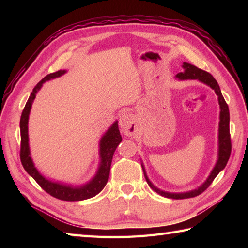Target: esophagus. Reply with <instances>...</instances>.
<instances>
[{
    "instance_id": "obj_1",
    "label": "esophagus",
    "mask_w": 248,
    "mask_h": 248,
    "mask_svg": "<svg viewBox=\"0 0 248 248\" xmlns=\"http://www.w3.org/2000/svg\"><path fill=\"white\" fill-rule=\"evenodd\" d=\"M119 125L124 135L131 136L135 133L136 128H135V120H134L133 115H131L129 113L121 115L119 119Z\"/></svg>"
}]
</instances>
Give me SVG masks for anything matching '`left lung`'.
Here are the masks:
<instances>
[{
    "label": "left lung",
    "mask_w": 248,
    "mask_h": 248,
    "mask_svg": "<svg viewBox=\"0 0 248 248\" xmlns=\"http://www.w3.org/2000/svg\"><path fill=\"white\" fill-rule=\"evenodd\" d=\"M182 68L184 70L183 72L178 73L176 76L177 78H179V80H198L200 82L204 83L205 85L211 87L215 92V93H217V96L218 97V103H219V108H220L219 124H218V157H217V164H215L214 168L212 170L211 173H210V176L208 177L207 180H205L199 187L186 193H170V192H165V191H162L160 188H157L151 183L149 178L147 177L145 167L143 164H141L144 176L146 178L147 183L149 184V186L154 189L155 192L160 194L161 196H164L166 198H172V199L192 198L195 196H198L199 194L204 192L205 189L210 186V184L213 182L215 177L218 175V172L224 170L231 154V140H230V132H229V119H230L229 108H228V104L226 103L225 99L223 97L222 92H220V88L217 80H215V78L210 75L209 72L199 69V68H197L196 66L188 64V62H183Z\"/></svg>",
    "instance_id": "obj_1"
}]
</instances>
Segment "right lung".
I'll list each match as a JSON object with an SVG mask.
<instances>
[{"label":"right lung","instance_id":"obj_1","mask_svg":"<svg viewBox=\"0 0 248 248\" xmlns=\"http://www.w3.org/2000/svg\"><path fill=\"white\" fill-rule=\"evenodd\" d=\"M66 73V70H59L53 73H50L45 77L37 85L34 87L31 96L26 102L23 108L22 115L20 119V131H21V149H20V159L21 163L24 167L26 172L31 177H33L34 180L43 187V189L57 199L66 200V202H78V200H84L96 196L97 194L102 191L103 187L107 184L109 177L110 164H112L113 155L117 148V146L123 139L118 129V121L110 125V128L104 133V135L100 140V164L96 172V175L91 181L83 184V186H72L69 184H64L61 182L51 181L49 179L45 178L41 173L37 170L35 167L33 160L31 157L30 145H29V116L33 104L34 99L36 98V93H38L39 89L43 86V84L46 81L52 80V78H59Z\"/></svg>","mask_w":248,"mask_h":248}]
</instances>
